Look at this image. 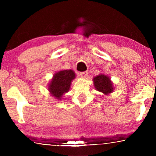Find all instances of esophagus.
Returning <instances> with one entry per match:
<instances>
[{"instance_id": "34e87169", "label": "esophagus", "mask_w": 156, "mask_h": 156, "mask_svg": "<svg viewBox=\"0 0 156 156\" xmlns=\"http://www.w3.org/2000/svg\"><path fill=\"white\" fill-rule=\"evenodd\" d=\"M80 76H81L82 78H86L87 76H88V71H84V72H81L80 73Z\"/></svg>"}]
</instances>
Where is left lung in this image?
Here are the masks:
<instances>
[{
	"label": "left lung",
	"mask_w": 156,
	"mask_h": 156,
	"mask_svg": "<svg viewBox=\"0 0 156 156\" xmlns=\"http://www.w3.org/2000/svg\"><path fill=\"white\" fill-rule=\"evenodd\" d=\"M93 84L97 90L105 95L109 94L114 90L113 83L111 82L110 78L103 74L98 75L93 78Z\"/></svg>",
	"instance_id": "1"
}]
</instances>
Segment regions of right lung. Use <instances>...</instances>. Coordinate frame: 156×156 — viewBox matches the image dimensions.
Segmentation results:
<instances>
[{
    "label": "right lung",
    "instance_id": "1",
    "mask_svg": "<svg viewBox=\"0 0 156 156\" xmlns=\"http://www.w3.org/2000/svg\"><path fill=\"white\" fill-rule=\"evenodd\" d=\"M75 78L72 70H63L55 73L49 82L48 90L57 99H61L64 93L69 92L71 81Z\"/></svg>",
    "mask_w": 156,
    "mask_h": 156
}]
</instances>
